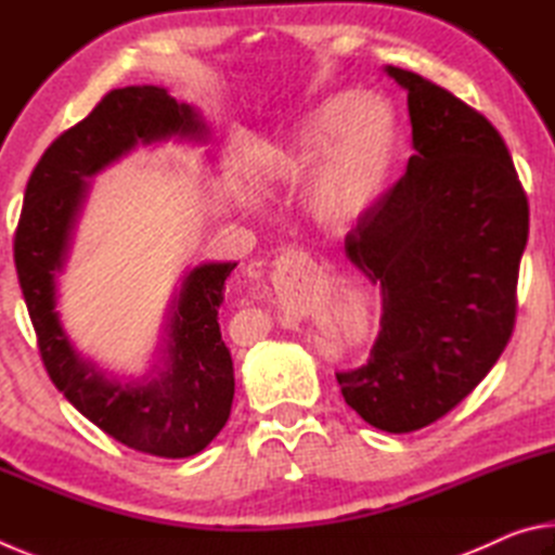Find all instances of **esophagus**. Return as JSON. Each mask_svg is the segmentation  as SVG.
I'll return each instance as SVG.
<instances>
[{
    "mask_svg": "<svg viewBox=\"0 0 555 555\" xmlns=\"http://www.w3.org/2000/svg\"><path fill=\"white\" fill-rule=\"evenodd\" d=\"M315 279H321V267L306 251H281V257L274 261V271H271V286H274L279 306L294 308L300 304V298L308 294Z\"/></svg>",
    "mask_w": 555,
    "mask_h": 555,
    "instance_id": "obj_1",
    "label": "esophagus"
}]
</instances>
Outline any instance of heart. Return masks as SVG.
Wrapping results in <instances>:
<instances>
[{"mask_svg":"<svg viewBox=\"0 0 555 555\" xmlns=\"http://www.w3.org/2000/svg\"><path fill=\"white\" fill-rule=\"evenodd\" d=\"M393 146L397 117L389 102L377 95H337L304 121L279 154L274 171L298 178L325 156L313 176L308 203L318 220L343 228L377 201Z\"/></svg>","mask_w":555,"mask_h":555,"instance_id":"b5f03b06","label":"heart"}]
</instances>
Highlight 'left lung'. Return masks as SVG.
Here are the masks:
<instances>
[{
  "mask_svg": "<svg viewBox=\"0 0 555 555\" xmlns=\"http://www.w3.org/2000/svg\"><path fill=\"white\" fill-rule=\"evenodd\" d=\"M406 173L345 237L382 286V327L362 367L337 372L370 426L411 434L453 411L500 360L516 318L529 201L509 149L480 112L411 70Z\"/></svg>",
  "mask_w": 555,
  "mask_h": 555,
  "instance_id": "left-lung-1",
  "label": "left lung"
}]
</instances>
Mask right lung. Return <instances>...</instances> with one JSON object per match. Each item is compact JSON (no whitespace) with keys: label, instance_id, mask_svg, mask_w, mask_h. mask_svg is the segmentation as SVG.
Returning a JSON list of instances; mask_svg holds the SVG:
<instances>
[{"label":"right lung","instance_id":"right-lung-1","mask_svg":"<svg viewBox=\"0 0 555 555\" xmlns=\"http://www.w3.org/2000/svg\"><path fill=\"white\" fill-rule=\"evenodd\" d=\"M205 139L208 127L164 88L131 86L107 92L90 115L46 149L26 183L14 234L18 286L29 308L43 367L82 416L119 443L158 457H191L228 424L234 367L218 311L224 281L237 264L188 271L166 318L164 357L152 379L119 382L75 350L55 311V276L68 259L90 176L137 144Z\"/></svg>","mask_w":555,"mask_h":555}]
</instances>
